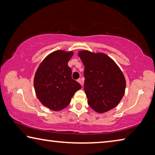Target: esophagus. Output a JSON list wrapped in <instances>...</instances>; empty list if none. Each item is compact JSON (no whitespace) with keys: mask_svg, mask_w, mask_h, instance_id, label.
Returning a JSON list of instances; mask_svg holds the SVG:
<instances>
[{"mask_svg":"<svg viewBox=\"0 0 155 155\" xmlns=\"http://www.w3.org/2000/svg\"><path fill=\"white\" fill-rule=\"evenodd\" d=\"M78 82H79L81 85L83 86V83H84V82H83V80H82V79H80H80H78Z\"/></svg>","mask_w":155,"mask_h":155,"instance_id":"34e87169","label":"esophagus"}]
</instances>
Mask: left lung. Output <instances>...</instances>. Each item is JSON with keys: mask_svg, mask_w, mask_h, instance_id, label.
Returning <instances> with one entry per match:
<instances>
[{"mask_svg": "<svg viewBox=\"0 0 155 155\" xmlns=\"http://www.w3.org/2000/svg\"><path fill=\"white\" fill-rule=\"evenodd\" d=\"M84 65V89L88 104L94 111L104 113L114 108L124 96L126 80L120 68L104 53L78 51Z\"/></svg>", "mask_w": 155, "mask_h": 155, "instance_id": "left-lung-1", "label": "left lung"}]
</instances>
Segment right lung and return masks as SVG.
I'll list each match as a JSON object with an SVG mask.
<instances>
[{"label": "right lung", "instance_id": "obj_1", "mask_svg": "<svg viewBox=\"0 0 155 155\" xmlns=\"http://www.w3.org/2000/svg\"><path fill=\"white\" fill-rule=\"evenodd\" d=\"M73 55L72 51H54L43 60L35 73V93L40 102L50 110L64 109L75 92L82 88L72 79L71 69L68 66Z\"/></svg>", "mask_w": 155, "mask_h": 155}]
</instances>
